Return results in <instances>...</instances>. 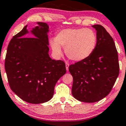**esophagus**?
Masks as SVG:
<instances>
[{"label": "esophagus", "instance_id": "esophagus-1", "mask_svg": "<svg viewBox=\"0 0 126 126\" xmlns=\"http://www.w3.org/2000/svg\"><path fill=\"white\" fill-rule=\"evenodd\" d=\"M69 64L67 63V62H66V70H69Z\"/></svg>", "mask_w": 126, "mask_h": 126}]
</instances>
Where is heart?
<instances>
[{"label": "heart", "mask_w": 126, "mask_h": 126, "mask_svg": "<svg viewBox=\"0 0 126 126\" xmlns=\"http://www.w3.org/2000/svg\"><path fill=\"white\" fill-rule=\"evenodd\" d=\"M97 37L94 30L89 28H67L57 34L56 39H52L50 45L53 53L60 56L62 47L69 59L79 62L86 59L96 48Z\"/></svg>", "instance_id": "heart-1"}]
</instances>
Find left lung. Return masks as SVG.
Returning a JSON list of instances; mask_svg holds the SVG:
<instances>
[{
  "label": "left lung",
  "instance_id": "1",
  "mask_svg": "<svg viewBox=\"0 0 126 126\" xmlns=\"http://www.w3.org/2000/svg\"><path fill=\"white\" fill-rule=\"evenodd\" d=\"M96 31L97 43L88 58L69 66L73 76L72 93L84 102H95L111 92L119 75L118 53L111 36L101 25H92Z\"/></svg>",
  "mask_w": 126,
  "mask_h": 126
}]
</instances>
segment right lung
Instances as JSON below:
<instances>
[{
  "instance_id": "add662e5",
  "label": "right lung",
  "mask_w": 126,
  "mask_h": 126,
  "mask_svg": "<svg viewBox=\"0 0 126 126\" xmlns=\"http://www.w3.org/2000/svg\"><path fill=\"white\" fill-rule=\"evenodd\" d=\"M38 24L40 27L31 31L35 37H25L28 33L27 25L13 37L5 62L11 89L22 100L31 104L50 100L56 83L66 72L63 60L49 57L48 25Z\"/></svg>"
}]
</instances>
